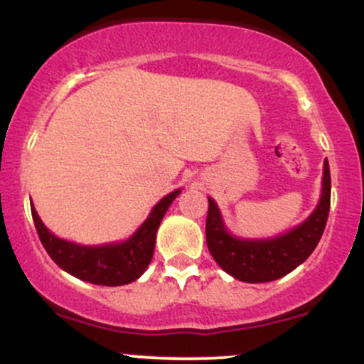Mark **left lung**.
<instances>
[{"label": "left lung", "mask_w": 364, "mask_h": 364, "mask_svg": "<svg viewBox=\"0 0 364 364\" xmlns=\"http://www.w3.org/2000/svg\"><path fill=\"white\" fill-rule=\"evenodd\" d=\"M331 178L324 161L321 201L302 225L274 240H236L225 230L220 213L208 198L206 215V245L210 253L228 274L245 283H267L287 276L314 252L323 236L330 212Z\"/></svg>", "instance_id": "1"}]
</instances>
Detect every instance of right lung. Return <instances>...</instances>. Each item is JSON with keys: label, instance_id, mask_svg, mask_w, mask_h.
<instances>
[{"label": "right lung", "instance_id": "right-lung-1", "mask_svg": "<svg viewBox=\"0 0 364 364\" xmlns=\"http://www.w3.org/2000/svg\"><path fill=\"white\" fill-rule=\"evenodd\" d=\"M181 194V189L165 196L152 208L146 222L134 236L119 245L80 246L58 240L43 225L34 206H31L34 225L46 253L60 269L77 279L102 287H121L139 279L151 264L154 253L156 232L165 217L168 206Z\"/></svg>", "mask_w": 364, "mask_h": 364}]
</instances>
